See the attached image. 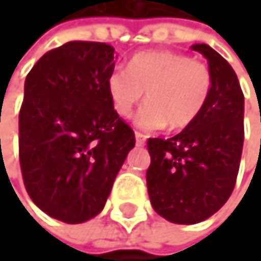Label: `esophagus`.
Returning <instances> with one entry per match:
<instances>
[{
    "label": "esophagus",
    "instance_id": "obj_1",
    "mask_svg": "<svg viewBox=\"0 0 261 261\" xmlns=\"http://www.w3.org/2000/svg\"><path fill=\"white\" fill-rule=\"evenodd\" d=\"M135 136H136V145H144V144H145V139H147V136H145V135H142V133L136 132V133H135Z\"/></svg>",
    "mask_w": 261,
    "mask_h": 261
}]
</instances>
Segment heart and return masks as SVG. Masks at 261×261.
<instances>
[{"label":"heart","instance_id":"1","mask_svg":"<svg viewBox=\"0 0 261 261\" xmlns=\"http://www.w3.org/2000/svg\"><path fill=\"white\" fill-rule=\"evenodd\" d=\"M212 73L189 56L172 51H144L117 68L108 78V92L116 113L126 117L144 98L148 100L135 116L142 129H183L191 125L208 100Z\"/></svg>","mask_w":261,"mask_h":261}]
</instances>
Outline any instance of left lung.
Instances as JSON below:
<instances>
[{
	"mask_svg": "<svg viewBox=\"0 0 261 261\" xmlns=\"http://www.w3.org/2000/svg\"><path fill=\"white\" fill-rule=\"evenodd\" d=\"M208 61L212 91L199 117L174 138H150L148 197L174 224H197L232 194L244 142V95L235 70L206 45L191 46Z\"/></svg>",
	"mask_w": 261,
	"mask_h": 261,
	"instance_id": "obj_1",
	"label": "left lung"
}]
</instances>
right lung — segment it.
<instances>
[{
  "label": "right lung",
  "mask_w": 261,
  "mask_h": 261,
  "mask_svg": "<svg viewBox=\"0 0 261 261\" xmlns=\"http://www.w3.org/2000/svg\"><path fill=\"white\" fill-rule=\"evenodd\" d=\"M116 51L67 42L45 53L24 81L18 148L24 188L43 213L67 224L95 218L135 147L108 92Z\"/></svg>",
  "instance_id": "1"
}]
</instances>
